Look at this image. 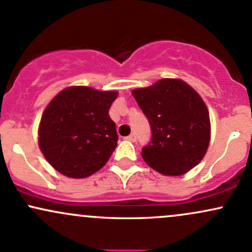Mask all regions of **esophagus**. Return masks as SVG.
Listing matches in <instances>:
<instances>
[{"label":"esophagus","instance_id":"esophagus-1","mask_svg":"<svg viewBox=\"0 0 252 252\" xmlns=\"http://www.w3.org/2000/svg\"><path fill=\"white\" fill-rule=\"evenodd\" d=\"M126 139H128L129 141H131V142H135V141H136V134H135V132H131V134L129 135Z\"/></svg>","mask_w":252,"mask_h":252}]
</instances>
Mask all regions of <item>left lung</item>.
I'll use <instances>...</instances> for the list:
<instances>
[{"instance_id": "8db88e82", "label": "left lung", "mask_w": 252, "mask_h": 252, "mask_svg": "<svg viewBox=\"0 0 252 252\" xmlns=\"http://www.w3.org/2000/svg\"><path fill=\"white\" fill-rule=\"evenodd\" d=\"M151 126V140L142 148L145 161L165 176H181L202 160L211 139L206 104L182 80L162 79L132 91Z\"/></svg>"}]
</instances>
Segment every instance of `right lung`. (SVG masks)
<instances>
[{
	"instance_id": "add662e5",
	"label": "right lung",
	"mask_w": 252,
	"mask_h": 252,
	"mask_svg": "<svg viewBox=\"0 0 252 252\" xmlns=\"http://www.w3.org/2000/svg\"><path fill=\"white\" fill-rule=\"evenodd\" d=\"M117 92L69 87L46 106L39 126V147L52 167L71 178L100 170L117 146L109 109Z\"/></svg>"
}]
</instances>
